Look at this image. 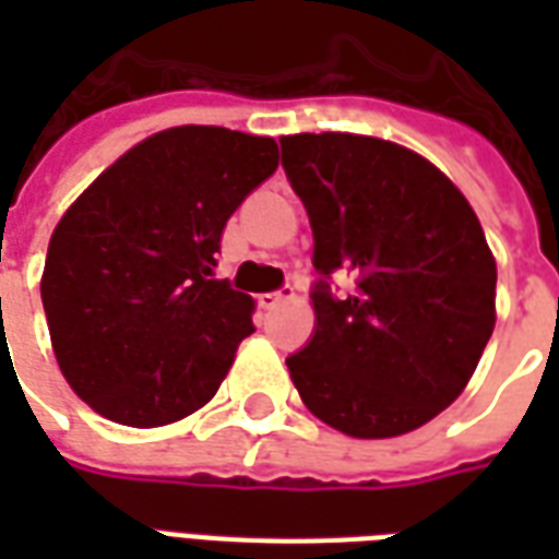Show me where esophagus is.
I'll return each instance as SVG.
<instances>
[{"instance_id": "obj_1", "label": "esophagus", "mask_w": 559, "mask_h": 559, "mask_svg": "<svg viewBox=\"0 0 559 559\" xmlns=\"http://www.w3.org/2000/svg\"><path fill=\"white\" fill-rule=\"evenodd\" d=\"M293 296H296V293H293V287H284V290H278V293H263V296H260V308L272 311V308H278V305L290 302Z\"/></svg>"}]
</instances>
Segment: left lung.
<instances>
[{
  "label": "left lung",
  "mask_w": 559,
  "mask_h": 559,
  "mask_svg": "<svg viewBox=\"0 0 559 559\" xmlns=\"http://www.w3.org/2000/svg\"><path fill=\"white\" fill-rule=\"evenodd\" d=\"M284 170L314 230V338L287 359L329 428L416 431L467 389L497 323V263L476 212L413 148L362 134H287ZM357 287L332 297L325 278Z\"/></svg>",
  "instance_id": "1"
}]
</instances>
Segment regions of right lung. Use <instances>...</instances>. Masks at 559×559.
<instances>
[{
	"instance_id": "add662e5",
	"label": "right lung",
	"mask_w": 559,
	"mask_h": 559,
	"mask_svg": "<svg viewBox=\"0 0 559 559\" xmlns=\"http://www.w3.org/2000/svg\"><path fill=\"white\" fill-rule=\"evenodd\" d=\"M278 143L179 126L116 158L56 224L41 302L59 371L104 419L160 428L218 392L254 299L215 278L221 233Z\"/></svg>"
}]
</instances>
